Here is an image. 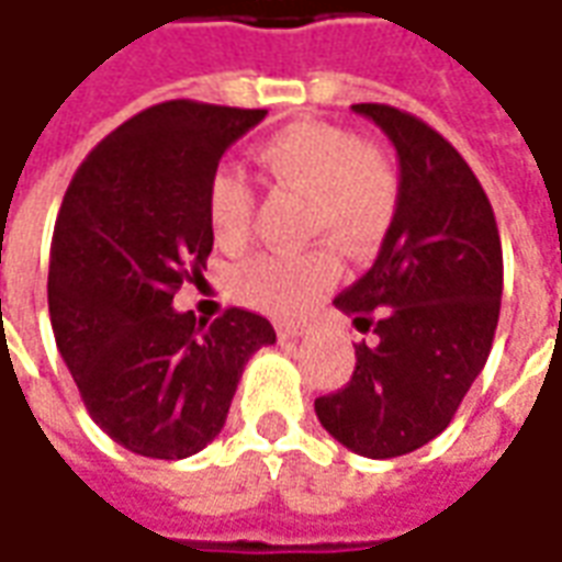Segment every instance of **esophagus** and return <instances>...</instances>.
Here are the masks:
<instances>
[{"label":"esophagus","instance_id":"1","mask_svg":"<svg viewBox=\"0 0 562 562\" xmlns=\"http://www.w3.org/2000/svg\"><path fill=\"white\" fill-rule=\"evenodd\" d=\"M277 333H280V339H299V336H304V329L295 326V323H280Z\"/></svg>","mask_w":562,"mask_h":562}]
</instances>
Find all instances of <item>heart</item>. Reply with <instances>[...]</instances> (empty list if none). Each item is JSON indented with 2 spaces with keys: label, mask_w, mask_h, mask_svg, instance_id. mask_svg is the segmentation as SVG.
I'll return each instance as SVG.
<instances>
[{
  "label": "heart",
  "mask_w": 562,
  "mask_h": 562,
  "mask_svg": "<svg viewBox=\"0 0 562 562\" xmlns=\"http://www.w3.org/2000/svg\"><path fill=\"white\" fill-rule=\"evenodd\" d=\"M261 170L280 186L304 195V233L329 236L348 251L376 245L397 207V173L376 146L358 143L351 130L299 121L277 130L255 148ZM255 192L233 170H217L207 183V226L214 243L236 251L251 236ZM339 277L333 245L301 251H261L243 261L233 295L273 317H295Z\"/></svg>",
  "instance_id": "obj_1"
}]
</instances>
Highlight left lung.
I'll return each instance as SVG.
<instances>
[{
	"instance_id": "left-lung-1",
	"label": "left lung",
	"mask_w": 562,
	"mask_h": 562,
	"mask_svg": "<svg viewBox=\"0 0 562 562\" xmlns=\"http://www.w3.org/2000/svg\"><path fill=\"white\" fill-rule=\"evenodd\" d=\"M351 108L392 139L401 186L376 263L336 299L373 341L355 345L351 379L314 411L345 448L385 460L445 432L482 373L504 255L485 189L438 130L392 105Z\"/></svg>"
}]
</instances>
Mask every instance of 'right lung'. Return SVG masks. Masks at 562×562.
Segmentation results:
<instances>
[{
  "label": "right lung",
  "instance_id": "right-lung-1",
  "mask_svg": "<svg viewBox=\"0 0 562 562\" xmlns=\"http://www.w3.org/2000/svg\"><path fill=\"white\" fill-rule=\"evenodd\" d=\"M263 108L161 102L87 155L55 221L49 317L89 416L126 451L183 460L214 441L270 319L173 311L214 248L207 183Z\"/></svg>",
  "mask_w": 562,
  "mask_h": 562
}]
</instances>
